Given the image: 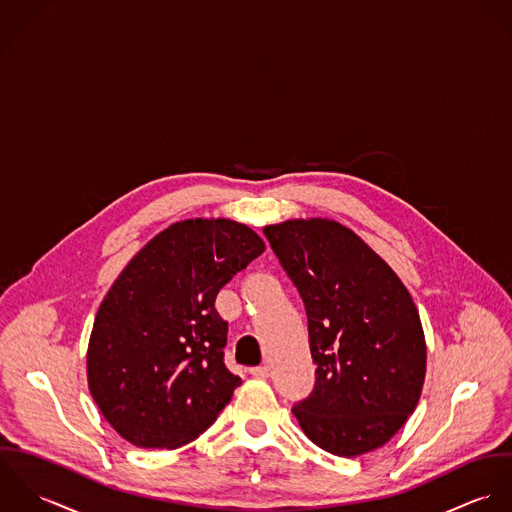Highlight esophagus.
<instances>
[{
  "mask_svg": "<svg viewBox=\"0 0 512 512\" xmlns=\"http://www.w3.org/2000/svg\"><path fill=\"white\" fill-rule=\"evenodd\" d=\"M251 372V376H255V378H269V366H255V368H251L249 370Z\"/></svg>",
  "mask_w": 512,
  "mask_h": 512,
  "instance_id": "1",
  "label": "esophagus"
}]
</instances>
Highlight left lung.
<instances>
[{"mask_svg": "<svg viewBox=\"0 0 512 512\" xmlns=\"http://www.w3.org/2000/svg\"><path fill=\"white\" fill-rule=\"evenodd\" d=\"M307 310L316 380L293 413L338 457L382 447L417 406L425 338L408 289L354 231L330 219L263 229Z\"/></svg>", "mask_w": 512, "mask_h": 512, "instance_id": "8db88e82", "label": "left lung"}]
</instances>
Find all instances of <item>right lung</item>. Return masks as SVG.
<instances>
[{"instance_id": "right-lung-1", "label": "right lung", "mask_w": 512, "mask_h": 512, "mask_svg": "<svg viewBox=\"0 0 512 512\" xmlns=\"http://www.w3.org/2000/svg\"><path fill=\"white\" fill-rule=\"evenodd\" d=\"M265 251L231 219H186L158 233L118 275L89 340V388L130 443L176 449L200 437L241 378L223 362L215 297Z\"/></svg>"}]
</instances>
